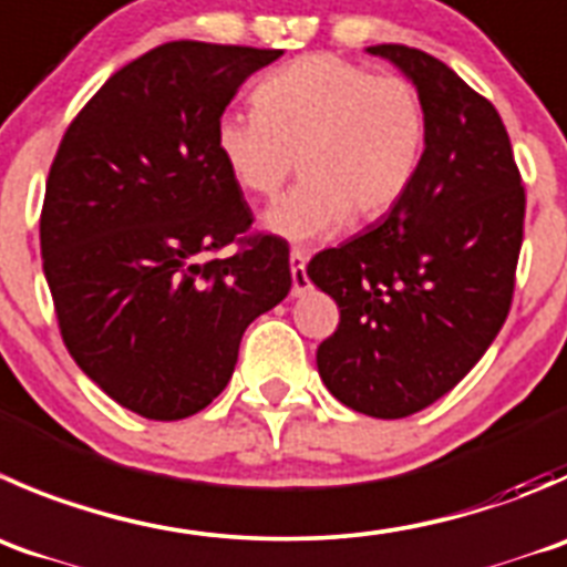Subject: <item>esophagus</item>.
<instances>
[{
    "mask_svg": "<svg viewBox=\"0 0 567 567\" xmlns=\"http://www.w3.org/2000/svg\"><path fill=\"white\" fill-rule=\"evenodd\" d=\"M307 255L301 249L290 251V274H293V296H301L310 290V279H307Z\"/></svg>",
    "mask_w": 567,
    "mask_h": 567,
    "instance_id": "esophagus-1",
    "label": "esophagus"
}]
</instances>
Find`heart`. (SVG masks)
Masks as SVG:
<instances>
[{"label": "heart", "mask_w": 567, "mask_h": 567, "mask_svg": "<svg viewBox=\"0 0 567 567\" xmlns=\"http://www.w3.org/2000/svg\"><path fill=\"white\" fill-rule=\"evenodd\" d=\"M255 110H224L216 150L251 196L277 194L296 168L301 183L262 216L293 244L327 238L346 221L393 210L417 177L426 107L404 76H379L338 54H307L257 85Z\"/></svg>", "instance_id": "obj_1"}]
</instances>
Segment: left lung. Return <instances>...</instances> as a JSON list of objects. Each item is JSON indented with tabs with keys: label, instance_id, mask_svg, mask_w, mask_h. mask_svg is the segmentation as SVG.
<instances>
[{
	"label": "left lung",
	"instance_id": "8db88e82",
	"mask_svg": "<svg viewBox=\"0 0 567 567\" xmlns=\"http://www.w3.org/2000/svg\"><path fill=\"white\" fill-rule=\"evenodd\" d=\"M426 107V146L404 199L365 233L323 249L307 277L340 323L318 373L340 404L406 417L446 395L509 312L526 196L502 115L446 63L379 43Z\"/></svg>",
	"mask_w": 567,
	"mask_h": 567
}]
</instances>
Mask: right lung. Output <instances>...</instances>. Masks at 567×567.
Listing matches in <instances>:
<instances>
[{
	"label": "right lung",
	"instance_id": "right-lung-1",
	"mask_svg": "<svg viewBox=\"0 0 567 567\" xmlns=\"http://www.w3.org/2000/svg\"><path fill=\"white\" fill-rule=\"evenodd\" d=\"M279 54L163 43L93 93L54 155L41 257L60 334L87 379L150 421L205 410L246 327L293 285L274 235L207 260L251 227L216 121Z\"/></svg>",
	"mask_w": 567,
	"mask_h": 567
}]
</instances>
